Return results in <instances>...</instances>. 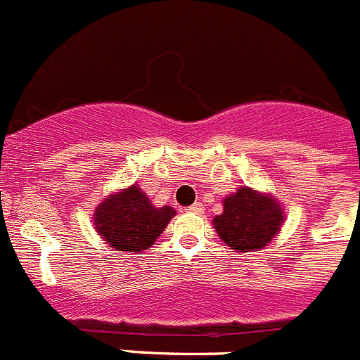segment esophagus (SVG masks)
Instances as JSON below:
<instances>
[{
  "instance_id": "1",
  "label": "esophagus",
  "mask_w": 360,
  "mask_h": 360,
  "mask_svg": "<svg viewBox=\"0 0 360 360\" xmlns=\"http://www.w3.org/2000/svg\"><path fill=\"white\" fill-rule=\"evenodd\" d=\"M187 211H189V212H195V214H202V212H203L202 203H200V202L193 203V205H191V207H187Z\"/></svg>"
}]
</instances>
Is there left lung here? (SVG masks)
Segmentation results:
<instances>
[{
    "mask_svg": "<svg viewBox=\"0 0 360 360\" xmlns=\"http://www.w3.org/2000/svg\"><path fill=\"white\" fill-rule=\"evenodd\" d=\"M283 219L278 200L243 186L224 200V212L212 219V225L231 249L249 252L266 247Z\"/></svg>",
    "mask_w": 360,
    "mask_h": 360,
    "instance_id": "1",
    "label": "left lung"
}]
</instances>
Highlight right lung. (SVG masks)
<instances>
[{
	"label": "right lung",
	"instance_id": "right-lung-1",
	"mask_svg": "<svg viewBox=\"0 0 360 360\" xmlns=\"http://www.w3.org/2000/svg\"><path fill=\"white\" fill-rule=\"evenodd\" d=\"M174 214L176 211L169 205L155 207L141 187L133 184L101 202L94 224L110 247L141 254L157 241Z\"/></svg>",
	"mask_w": 360,
	"mask_h": 360
}]
</instances>
